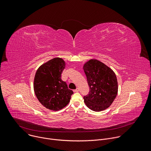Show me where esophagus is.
Segmentation results:
<instances>
[{
    "label": "esophagus",
    "mask_w": 151,
    "mask_h": 151,
    "mask_svg": "<svg viewBox=\"0 0 151 151\" xmlns=\"http://www.w3.org/2000/svg\"><path fill=\"white\" fill-rule=\"evenodd\" d=\"M79 91V89L78 88H76V89H75V90H73V92H75V93H77V92H78Z\"/></svg>",
    "instance_id": "obj_1"
}]
</instances>
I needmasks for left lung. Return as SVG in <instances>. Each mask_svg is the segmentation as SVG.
<instances>
[{"instance_id":"8db88e82","label":"left lung","mask_w":151,"mask_h":151,"mask_svg":"<svg viewBox=\"0 0 151 151\" xmlns=\"http://www.w3.org/2000/svg\"><path fill=\"white\" fill-rule=\"evenodd\" d=\"M83 70L90 87L89 94L83 96L85 104L96 112L108 108L118 93L115 73L104 63L95 59L86 63Z\"/></svg>"}]
</instances>
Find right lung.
I'll return each mask as SVG.
<instances>
[{
	"label": "right lung",
	"mask_w": 151,
	"mask_h": 151,
	"mask_svg": "<svg viewBox=\"0 0 151 151\" xmlns=\"http://www.w3.org/2000/svg\"><path fill=\"white\" fill-rule=\"evenodd\" d=\"M65 68L62 58H54L42 64L36 71L34 91L39 102L46 108L57 111L66 106L73 92L68 88L61 75Z\"/></svg>",
	"instance_id": "right-lung-1"
}]
</instances>
